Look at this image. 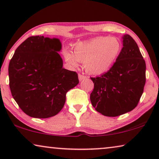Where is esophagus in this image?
Masks as SVG:
<instances>
[{
	"instance_id": "obj_1",
	"label": "esophagus",
	"mask_w": 159,
	"mask_h": 159,
	"mask_svg": "<svg viewBox=\"0 0 159 159\" xmlns=\"http://www.w3.org/2000/svg\"><path fill=\"white\" fill-rule=\"evenodd\" d=\"M78 77H79V80L80 82L82 81V80H85L87 78V77L85 76V75H81V74H80L79 76H78Z\"/></svg>"
}]
</instances>
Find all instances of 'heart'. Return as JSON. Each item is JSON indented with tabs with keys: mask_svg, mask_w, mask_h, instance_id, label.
Returning <instances> with one entry per match:
<instances>
[{
	"mask_svg": "<svg viewBox=\"0 0 159 159\" xmlns=\"http://www.w3.org/2000/svg\"><path fill=\"white\" fill-rule=\"evenodd\" d=\"M121 50V45L115 38L98 37L75 45L74 52L65 49L63 56L72 67L84 62V67L90 75H99L109 71L115 64Z\"/></svg>",
	"mask_w": 159,
	"mask_h": 159,
	"instance_id": "1",
	"label": "heart"
}]
</instances>
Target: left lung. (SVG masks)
I'll list each match as a JSON object with an SVG mask.
<instances>
[{"mask_svg": "<svg viewBox=\"0 0 159 159\" xmlns=\"http://www.w3.org/2000/svg\"><path fill=\"white\" fill-rule=\"evenodd\" d=\"M120 55L109 71L91 77L94 89L90 100L97 111L107 116H117L137 106L146 83V62L135 40L122 36Z\"/></svg>", "mask_w": 159, "mask_h": 159, "instance_id": "1", "label": "left lung"}]
</instances>
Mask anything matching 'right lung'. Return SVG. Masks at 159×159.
I'll return each mask as SVG.
<instances>
[{
    "label": "right lung",
    "mask_w": 159,
    "mask_h": 159,
    "mask_svg": "<svg viewBox=\"0 0 159 159\" xmlns=\"http://www.w3.org/2000/svg\"><path fill=\"white\" fill-rule=\"evenodd\" d=\"M58 38L32 36L15 51L8 66L12 96L27 115L46 119L63 108L66 93L79 83L77 74L62 67Z\"/></svg>",
    "instance_id": "right-lung-1"
}]
</instances>
